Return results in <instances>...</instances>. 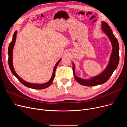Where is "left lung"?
I'll list each match as a JSON object with an SVG mask.
<instances>
[{"label": "left lung", "mask_w": 127, "mask_h": 127, "mask_svg": "<svg viewBox=\"0 0 127 127\" xmlns=\"http://www.w3.org/2000/svg\"><path fill=\"white\" fill-rule=\"evenodd\" d=\"M101 27L102 29L109 37L112 45V52L110 57L109 64L104 70L100 75L89 80H85L76 76L75 73V65L74 63H72V70L74 77L76 80L81 85L92 86L104 83L108 80L118 65L119 56V44L117 39L113 34L111 28L107 23L102 22Z\"/></svg>", "instance_id": "1"}]
</instances>
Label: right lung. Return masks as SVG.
<instances>
[{
	"label": "right lung",
	"mask_w": 127,
	"mask_h": 127,
	"mask_svg": "<svg viewBox=\"0 0 127 127\" xmlns=\"http://www.w3.org/2000/svg\"><path fill=\"white\" fill-rule=\"evenodd\" d=\"M16 34H17V31H15L14 33V34H13L12 40L11 42L10 43L9 46V48H8V56H9L8 63H9V67L10 68V70H11L12 73L16 77V78L18 80L19 82H21V83H22L25 86H27V87L29 88H31V89H36V90H41V89H44L48 88V86H49L53 82V79H54L55 76V72H56L57 67V66H58L59 63L60 62V60H61V59L59 60L58 62L56 63V64L55 66V67H54V69H53V74H52V77H51V79H50V80L48 82H46L45 83H44V84H39L31 83H29V82H27L24 81V80H23L21 78H20L18 76V75L15 72V71L14 69V68H13V63H12L13 49V47H14V44H15V43Z\"/></svg>",
	"instance_id": "right-lung-1"
}]
</instances>
